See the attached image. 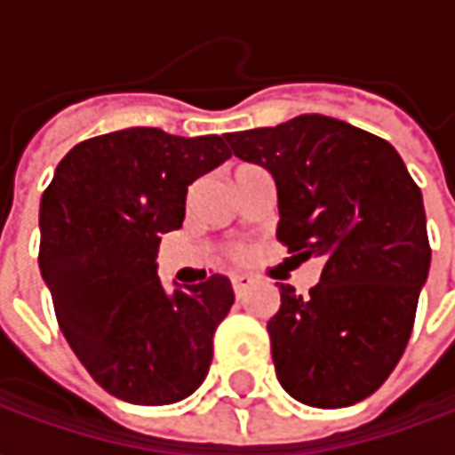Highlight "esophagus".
<instances>
[{
	"mask_svg": "<svg viewBox=\"0 0 455 455\" xmlns=\"http://www.w3.org/2000/svg\"><path fill=\"white\" fill-rule=\"evenodd\" d=\"M230 283H233V291H235L237 299H243V296L248 293V289L253 286V278H251V275H233Z\"/></svg>",
	"mask_w": 455,
	"mask_h": 455,
	"instance_id": "esophagus-1",
	"label": "esophagus"
}]
</instances>
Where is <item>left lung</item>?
<instances>
[{
    "label": "left lung",
    "mask_w": 455,
    "mask_h": 455,
    "mask_svg": "<svg viewBox=\"0 0 455 455\" xmlns=\"http://www.w3.org/2000/svg\"><path fill=\"white\" fill-rule=\"evenodd\" d=\"M233 154L275 182V237L291 258H322L308 296L278 283L268 322L275 377L311 408L372 395L400 362L430 245L418 184L393 144L339 118L304 114L225 133Z\"/></svg>",
    "instance_id": "obj_1"
}]
</instances>
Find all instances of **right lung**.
Instances as JSON below:
<instances>
[{"label": "right lung", "mask_w": 455, "mask_h": 455, "mask_svg": "<svg viewBox=\"0 0 455 455\" xmlns=\"http://www.w3.org/2000/svg\"><path fill=\"white\" fill-rule=\"evenodd\" d=\"M233 151L225 136L124 129L80 141L40 200V273L62 334L98 385L133 405L195 393L235 301L225 275L174 291L159 243L184 222L187 187Z\"/></svg>", "instance_id": "1"}]
</instances>
